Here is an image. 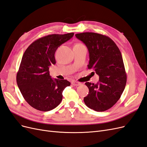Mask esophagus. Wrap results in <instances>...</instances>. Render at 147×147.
Wrapping results in <instances>:
<instances>
[{
	"label": "esophagus",
	"instance_id": "34e87169",
	"mask_svg": "<svg viewBox=\"0 0 147 147\" xmlns=\"http://www.w3.org/2000/svg\"><path fill=\"white\" fill-rule=\"evenodd\" d=\"M72 84H73L74 86H76L80 85V84H81L80 83L78 82H76V81H73V82H72Z\"/></svg>",
	"mask_w": 147,
	"mask_h": 147
}]
</instances>
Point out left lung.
<instances>
[{
  "label": "left lung",
  "instance_id": "left-lung-1",
  "mask_svg": "<svg viewBox=\"0 0 147 147\" xmlns=\"http://www.w3.org/2000/svg\"><path fill=\"white\" fill-rule=\"evenodd\" d=\"M75 36L88 48V69H92L99 76L96 84L85 83L89 94L84 97V104L97 112H104L117 103L126 86L127 77L121 53L106 35L83 32Z\"/></svg>",
  "mask_w": 147,
  "mask_h": 147
}]
</instances>
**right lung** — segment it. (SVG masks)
Listing matches in <instances>:
<instances>
[{
    "instance_id": "obj_1",
    "label": "right lung",
    "mask_w": 147,
    "mask_h": 147,
    "mask_svg": "<svg viewBox=\"0 0 147 147\" xmlns=\"http://www.w3.org/2000/svg\"><path fill=\"white\" fill-rule=\"evenodd\" d=\"M74 32L51 34L34 41L26 49L16 75L18 86L24 99L33 108L47 112L56 108L63 99V91L70 83L51 78L49 68L56 64L55 54Z\"/></svg>"
}]
</instances>
